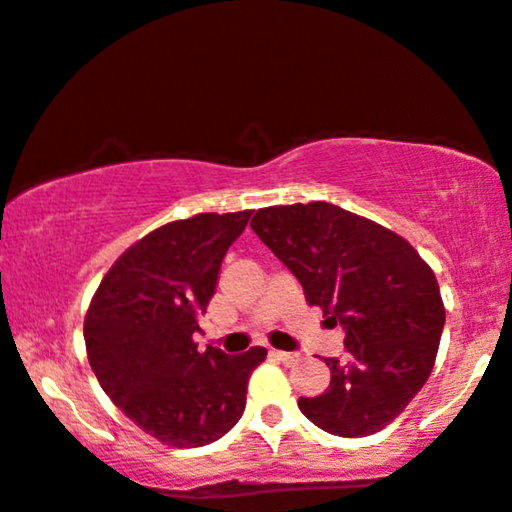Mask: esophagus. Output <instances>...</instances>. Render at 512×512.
I'll use <instances>...</instances> for the list:
<instances>
[{"mask_svg":"<svg viewBox=\"0 0 512 512\" xmlns=\"http://www.w3.org/2000/svg\"><path fill=\"white\" fill-rule=\"evenodd\" d=\"M271 356H274L276 360H281L283 365H292L299 358L297 353H290V351H271Z\"/></svg>","mask_w":512,"mask_h":512,"instance_id":"esophagus-1","label":"esophagus"}]
</instances>
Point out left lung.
Wrapping results in <instances>:
<instances>
[{
  "instance_id": "8db88e82",
  "label": "left lung",
  "mask_w": 512,
  "mask_h": 512,
  "mask_svg": "<svg viewBox=\"0 0 512 512\" xmlns=\"http://www.w3.org/2000/svg\"><path fill=\"white\" fill-rule=\"evenodd\" d=\"M260 241L292 271L306 302L342 325L346 358H325L330 386L299 410L339 438L391 424L433 370L445 306L431 267L381 224L325 201L257 210Z\"/></svg>"
}]
</instances>
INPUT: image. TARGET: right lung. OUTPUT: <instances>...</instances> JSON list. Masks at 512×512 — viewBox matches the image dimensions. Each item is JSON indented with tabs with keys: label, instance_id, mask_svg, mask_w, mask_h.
<instances>
[{
	"label": "right lung",
	"instance_id": "1",
	"mask_svg": "<svg viewBox=\"0 0 512 512\" xmlns=\"http://www.w3.org/2000/svg\"><path fill=\"white\" fill-rule=\"evenodd\" d=\"M252 210L201 213L154 229L114 262L84 320L88 363L133 424L170 447H203L241 419L267 349L199 351L194 332L229 245Z\"/></svg>",
	"mask_w": 512,
	"mask_h": 512
}]
</instances>
